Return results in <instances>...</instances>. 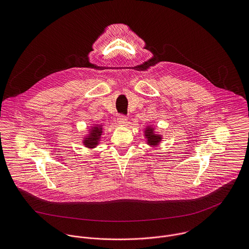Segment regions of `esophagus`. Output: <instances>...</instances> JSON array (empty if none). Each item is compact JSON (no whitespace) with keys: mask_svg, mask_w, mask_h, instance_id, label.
<instances>
[{"mask_svg":"<svg viewBox=\"0 0 249 249\" xmlns=\"http://www.w3.org/2000/svg\"><path fill=\"white\" fill-rule=\"evenodd\" d=\"M117 122L119 124H125L127 123V118L124 115H120L117 119Z\"/></svg>","mask_w":249,"mask_h":249,"instance_id":"34e87169","label":"esophagus"}]
</instances>
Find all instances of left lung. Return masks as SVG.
<instances>
[{
    "mask_svg": "<svg viewBox=\"0 0 249 249\" xmlns=\"http://www.w3.org/2000/svg\"><path fill=\"white\" fill-rule=\"evenodd\" d=\"M144 136L146 138V142L149 145H157L162 140V136L160 134H155L154 128L151 127V125H148L145 127Z\"/></svg>",
    "mask_w": 249,
    "mask_h": 249,
    "instance_id": "1",
    "label": "left lung"
}]
</instances>
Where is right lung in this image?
<instances>
[{"label": "right lung", "mask_w": 249, "mask_h": 249, "mask_svg": "<svg viewBox=\"0 0 249 249\" xmlns=\"http://www.w3.org/2000/svg\"><path fill=\"white\" fill-rule=\"evenodd\" d=\"M102 133H103V125L102 124H95L94 126H92L89 134L86 137H84V140H83L84 145L88 148L96 147L100 142Z\"/></svg>", "instance_id": "obj_1"}]
</instances>
